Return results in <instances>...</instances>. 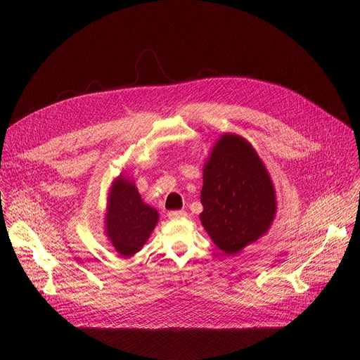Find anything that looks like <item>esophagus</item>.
Wrapping results in <instances>:
<instances>
[{"label": "esophagus", "instance_id": "34e87169", "mask_svg": "<svg viewBox=\"0 0 360 360\" xmlns=\"http://www.w3.org/2000/svg\"><path fill=\"white\" fill-rule=\"evenodd\" d=\"M185 217H186L185 211H171V212H168L169 219H179V218H185Z\"/></svg>", "mask_w": 360, "mask_h": 360}]
</instances>
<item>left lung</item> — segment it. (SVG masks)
Here are the masks:
<instances>
[{
  "label": "left lung",
  "mask_w": 360,
  "mask_h": 360,
  "mask_svg": "<svg viewBox=\"0 0 360 360\" xmlns=\"http://www.w3.org/2000/svg\"><path fill=\"white\" fill-rule=\"evenodd\" d=\"M200 224L226 255L264 236L276 217V192L258 152L243 136L222 134L203 165Z\"/></svg>",
  "instance_id": "left-lung-1"
}]
</instances>
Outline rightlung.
<instances>
[{
  "instance_id": "right-lung-1",
  "label": "right lung",
  "mask_w": 360,
  "mask_h": 360,
  "mask_svg": "<svg viewBox=\"0 0 360 360\" xmlns=\"http://www.w3.org/2000/svg\"><path fill=\"white\" fill-rule=\"evenodd\" d=\"M104 219L108 240L121 256L129 258L146 243L160 214L142 200L134 181L122 172L110 186Z\"/></svg>"
}]
</instances>
